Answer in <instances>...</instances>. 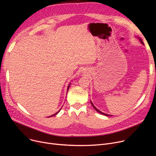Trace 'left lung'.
<instances>
[{"label": "left lung", "mask_w": 156, "mask_h": 156, "mask_svg": "<svg viewBox=\"0 0 156 156\" xmlns=\"http://www.w3.org/2000/svg\"><path fill=\"white\" fill-rule=\"evenodd\" d=\"M136 38L139 40V41H140V43L142 44H143V45H144V42H143V41H142V40L140 38V37H138V36H136ZM90 102H91V104H92V105L93 106V108L95 109V111H97L98 112H99L100 114H102V115H104V116H112V115H110V114H105V113H104V112H101V111H99V109H97L95 107V106H94V105L93 104V103L92 102V101H90Z\"/></svg>", "instance_id": "left-lung-1"}]
</instances>
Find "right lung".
Here are the masks:
<instances>
[{
  "label": "right lung",
  "mask_w": 156,
  "mask_h": 156,
  "mask_svg": "<svg viewBox=\"0 0 156 156\" xmlns=\"http://www.w3.org/2000/svg\"><path fill=\"white\" fill-rule=\"evenodd\" d=\"M69 86H70V83H69V85H68V88H67V93H68V90H69ZM61 109H59V111H57V112H56V113H55V114H53V115H52V116H48V118H49V117H52V116H55V115H56V114H57V113H58V112H59V111H61Z\"/></svg>",
  "instance_id": "right-lung-1"
}]
</instances>
